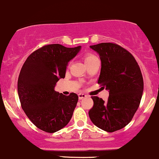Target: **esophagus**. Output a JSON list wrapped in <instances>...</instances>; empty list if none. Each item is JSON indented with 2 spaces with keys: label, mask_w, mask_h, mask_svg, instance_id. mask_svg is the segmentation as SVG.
Instances as JSON below:
<instances>
[{
  "label": "esophagus",
  "mask_w": 159,
  "mask_h": 159,
  "mask_svg": "<svg viewBox=\"0 0 159 159\" xmlns=\"http://www.w3.org/2000/svg\"><path fill=\"white\" fill-rule=\"evenodd\" d=\"M87 97V95H85L84 93H79L78 94V98L79 99H84Z\"/></svg>",
  "instance_id": "34e87169"
}]
</instances>
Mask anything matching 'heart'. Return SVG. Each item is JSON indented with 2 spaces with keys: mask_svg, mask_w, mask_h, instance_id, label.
Instances as JSON below:
<instances>
[{
  "mask_svg": "<svg viewBox=\"0 0 159 159\" xmlns=\"http://www.w3.org/2000/svg\"><path fill=\"white\" fill-rule=\"evenodd\" d=\"M97 59H98V58H97L96 56H94L93 54L89 53V54H87V55H85L84 62H85V63H86V65H87V64L90 63V62H92L94 60H97Z\"/></svg>",
  "mask_w": 159,
  "mask_h": 159,
  "instance_id": "1",
  "label": "heart"
}]
</instances>
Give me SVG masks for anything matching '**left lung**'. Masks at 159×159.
I'll use <instances>...</instances> for the list:
<instances>
[{
	"instance_id": "8db88e82",
	"label": "left lung",
	"mask_w": 159,
	"mask_h": 159,
	"mask_svg": "<svg viewBox=\"0 0 159 159\" xmlns=\"http://www.w3.org/2000/svg\"><path fill=\"white\" fill-rule=\"evenodd\" d=\"M90 48L99 55L98 84L109 91L108 100L92 97L89 117L97 128L114 132L128 125L138 109L143 92V79L138 64L128 50L112 43Z\"/></svg>"
}]
</instances>
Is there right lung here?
Returning a JSON list of instances; mask_svg holds the SVG:
<instances>
[{
    "instance_id": "obj_1",
    "label": "right lung",
    "mask_w": 159,
    "mask_h": 159,
    "mask_svg": "<svg viewBox=\"0 0 159 159\" xmlns=\"http://www.w3.org/2000/svg\"><path fill=\"white\" fill-rule=\"evenodd\" d=\"M81 48L46 45L33 52L22 66L17 87L21 106L31 121L43 131H58L72 117L78 95L65 96L54 88L60 78H65L66 66Z\"/></svg>"
}]
</instances>
